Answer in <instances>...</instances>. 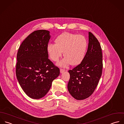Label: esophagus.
Listing matches in <instances>:
<instances>
[{
	"label": "esophagus",
	"mask_w": 124,
	"mask_h": 124,
	"mask_svg": "<svg viewBox=\"0 0 124 124\" xmlns=\"http://www.w3.org/2000/svg\"><path fill=\"white\" fill-rule=\"evenodd\" d=\"M65 72V70L64 69H60V73H63V72Z\"/></svg>",
	"instance_id": "1"
}]
</instances>
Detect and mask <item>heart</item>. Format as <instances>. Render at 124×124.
<instances>
[{
  "label": "heart",
  "instance_id": "heart-1",
  "mask_svg": "<svg viewBox=\"0 0 124 124\" xmlns=\"http://www.w3.org/2000/svg\"><path fill=\"white\" fill-rule=\"evenodd\" d=\"M55 42V44H48L46 50L50 59L54 62L59 60L63 51L65 57L58 62L59 66L66 67L70 64L77 65L82 62L87 45L84 36L64 32L57 38Z\"/></svg>",
  "mask_w": 124,
  "mask_h": 124
}]
</instances>
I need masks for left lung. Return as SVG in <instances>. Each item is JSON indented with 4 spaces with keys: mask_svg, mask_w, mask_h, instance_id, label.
<instances>
[{
    "mask_svg": "<svg viewBox=\"0 0 124 124\" xmlns=\"http://www.w3.org/2000/svg\"><path fill=\"white\" fill-rule=\"evenodd\" d=\"M102 55L99 42L88 32V45L82 62L69 70L70 80L68 90L75 99L82 100L94 91L102 74Z\"/></svg>",
    "mask_w": 124,
    "mask_h": 124,
    "instance_id": "1",
    "label": "left lung"
}]
</instances>
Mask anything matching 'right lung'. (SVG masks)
<instances>
[{
  "label": "right lung",
  "instance_id": "1",
  "mask_svg": "<svg viewBox=\"0 0 124 124\" xmlns=\"http://www.w3.org/2000/svg\"><path fill=\"white\" fill-rule=\"evenodd\" d=\"M49 31L37 30L21 44L17 55L16 74L20 86L30 98L39 99L50 89L60 69L48 59Z\"/></svg>",
  "mask_w": 124,
  "mask_h": 124
}]
</instances>
